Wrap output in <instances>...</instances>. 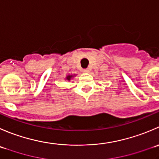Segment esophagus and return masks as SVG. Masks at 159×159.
Masks as SVG:
<instances>
[{
	"label": "esophagus",
	"mask_w": 159,
	"mask_h": 159,
	"mask_svg": "<svg viewBox=\"0 0 159 159\" xmlns=\"http://www.w3.org/2000/svg\"><path fill=\"white\" fill-rule=\"evenodd\" d=\"M89 71H90V69L89 68H85L83 70V72H84V73H89Z\"/></svg>",
	"instance_id": "obj_1"
}]
</instances>
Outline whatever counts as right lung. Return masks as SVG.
<instances>
[{
    "label": "right lung",
    "instance_id": "obj_1",
    "mask_svg": "<svg viewBox=\"0 0 159 159\" xmlns=\"http://www.w3.org/2000/svg\"><path fill=\"white\" fill-rule=\"evenodd\" d=\"M75 75H67V77H66V80H67V81H70V79H71L73 77H75Z\"/></svg>",
    "mask_w": 159,
    "mask_h": 159
}]
</instances>
